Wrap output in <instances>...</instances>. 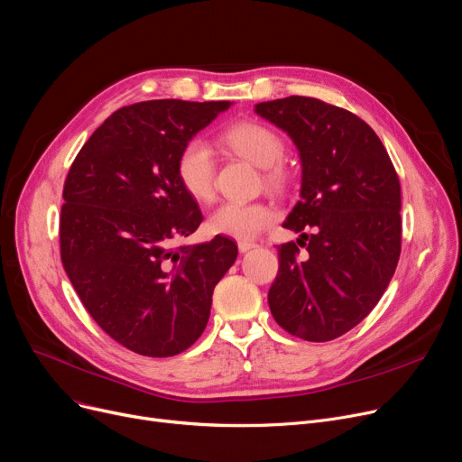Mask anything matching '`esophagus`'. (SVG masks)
I'll return each mask as SVG.
<instances>
[{
    "label": "esophagus",
    "instance_id": "esophagus-1",
    "mask_svg": "<svg viewBox=\"0 0 462 462\" xmlns=\"http://www.w3.org/2000/svg\"><path fill=\"white\" fill-rule=\"evenodd\" d=\"M254 247H256L254 242H239V244H237L239 253H247V251H251V249H254Z\"/></svg>",
    "mask_w": 462,
    "mask_h": 462
}]
</instances>
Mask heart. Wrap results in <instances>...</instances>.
Here are the masks:
<instances>
[{
  "instance_id": "heart-1",
  "label": "heart",
  "mask_w": 462,
  "mask_h": 462,
  "mask_svg": "<svg viewBox=\"0 0 462 462\" xmlns=\"http://www.w3.org/2000/svg\"><path fill=\"white\" fill-rule=\"evenodd\" d=\"M223 143L249 162L264 168V179L272 189H285L289 171L279 162L285 152L281 135L254 120H244L226 128L220 135ZM181 187L198 202H211L215 196V156L204 139H190L183 145L175 164ZM273 218V211L260 202H225L209 217V230L234 239H253L263 232Z\"/></svg>"
}]
</instances>
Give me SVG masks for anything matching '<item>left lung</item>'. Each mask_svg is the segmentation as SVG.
I'll use <instances>...</instances> for the list:
<instances>
[{"label": "left lung", "mask_w": 462, "mask_h": 462, "mask_svg": "<svg viewBox=\"0 0 462 462\" xmlns=\"http://www.w3.org/2000/svg\"><path fill=\"white\" fill-rule=\"evenodd\" d=\"M254 113L287 132L302 160L300 199L283 223L302 234L279 245L268 304L289 334L330 342L375 308L396 270L398 175L375 132L347 109L289 96L256 104Z\"/></svg>", "instance_id": "obj_1"}]
</instances>
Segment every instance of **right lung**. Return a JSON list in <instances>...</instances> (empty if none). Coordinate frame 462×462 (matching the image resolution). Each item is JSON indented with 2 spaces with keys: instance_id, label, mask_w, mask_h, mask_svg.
<instances>
[{
  "instance_id": "right-lung-1",
  "label": "right lung",
  "mask_w": 462,
  "mask_h": 462,
  "mask_svg": "<svg viewBox=\"0 0 462 462\" xmlns=\"http://www.w3.org/2000/svg\"><path fill=\"white\" fill-rule=\"evenodd\" d=\"M230 102L151 99L115 111L75 156L60 213V254L83 306L115 342L173 356L202 336L213 289L237 245L215 236L175 247L204 217L181 187L183 145Z\"/></svg>"
}]
</instances>
